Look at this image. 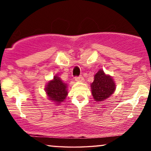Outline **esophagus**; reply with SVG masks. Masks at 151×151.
Masks as SVG:
<instances>
[{"mask_svg": "<svg viewBox=\"0 0 151 151\" xmlns=\"http://www.w3.org/2000/svg\"><path fill=\"white\" fill-rule=\"evenodd\" d=\"M75 80L79 81V82H83L84 81V78L82 77H75Z\"/></svg>", "mask_w": 151, "mask_h": 151, "instance_id": "obj_1", "label": "esophagus"}]
</instances>
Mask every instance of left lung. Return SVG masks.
Instances as JSON below:
<instances>
[{
	"instance_id": "obj_1",
	"label": "left lung",
	"mask_w": 151,
	"mask_h": 151,
	"mask_svg": "<svg viewBox=\"0 0 151 151\" xmlns=\"http://www.w3.org/2000/svg\"><path fill=\"white\" fill-rule=\"evenodd\" d=\"M91 84V94L96 101H104L110 97L116 90V83L113 77L106 74L104 70H99L94 75Z\"/></svg>"
}]
</instances>
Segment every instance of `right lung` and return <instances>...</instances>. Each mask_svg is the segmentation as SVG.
I'll use <instances>...</instances> for the list:
<instances>
[{"instance_id": "1", "label": "right lung", "mask_w": 151, "mask_h": 151, "mask_svg": "<svg viewBox=\"0 0 151 151\" xmlns=\"http://www.w3.org/2000/svg\"><path fill=\"white\" fill-rule=\"evenodd\" d=\"M67 84L63 82L58 76H54L53 79L49 81L46 84L45 91L48 96V99L60 105L66 99L68 94Z\"/></svg>"}]
</instances>
